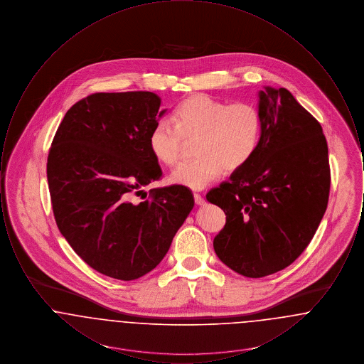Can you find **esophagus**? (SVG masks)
<instances>
[{
  "label": "esophagus",
  "mask_w": 364,
  "mask_h": 364,
  "mask_svg": "<svg viewBox=\"0 0 364 364\" xmlns=\"http://www.w3.org/2000/svg\"><path fill=\"white\" fill-rule=\"evenodd\" d=\"M193 200H195V203L199 205V206L205 203V198H203L202 195H199V193H193Z\"/></svg>",
  "instance_id": "1"
}]
</instances>
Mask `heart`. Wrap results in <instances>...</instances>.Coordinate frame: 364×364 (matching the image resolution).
Masks as SVG:
<instances>
[{"label": "heart", "instance_id": "obj_1", "mask_svg": "<svg viewBox=\"0 0 364 364\" xmlns=\"http://www.w3.org/2000/svg\"><path fill=\"white\" fill-rule=\"evenodd\" d=\"M173 122H156L149 147L161 164L174 166L184 154L186 140L198 139L193 149L198 158L181 164L171 177L174 184L191 190H203L225 171L244 168L255 156L263 129L255 105H229L208 94L186 98L176 107Z\"/></svg>", "mask_w": 364, "mask_h": 364}]
</instances>
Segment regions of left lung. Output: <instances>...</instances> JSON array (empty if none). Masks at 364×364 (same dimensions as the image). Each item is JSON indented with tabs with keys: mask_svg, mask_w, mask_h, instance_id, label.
Returning <instances> with one entry per match:
<instances>
[{
	"mask_svg": "<svg viewBox=\"0 0 364 364\" xmlns=\"http://www.w3.org/2000/svg\"><path fill=\"white\" fill-rule=\"evenodd\" d=\"M263 129L251 161L208 191L225 226L214 251L244 277L288 267L307 248L328 208V141L319 122L287 88L259 92Z\"/></svg>",
	"mask_w": 364,
	"mask_h": 364,
	"instance_id": "obj_1",
	"label": "left lung"
}]
</instances>
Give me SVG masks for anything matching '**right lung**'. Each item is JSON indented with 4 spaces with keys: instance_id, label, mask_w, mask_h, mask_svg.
Masks as SVG:
<instances>
[{
    "instance_id": "right-lung-1",
    "label": "right lung",
    "mask_w": 364,
    "mask_h": 364,
    "mask_svg": "<svg viewBox=\"0 0 364 364\" xmlns=\"http://www.w3.org/2000/svg\"><path fill=\"white\" fill-rule=\"evenodd\" d=\"M165 112L150 91L95 92L70 107L53 138L46 172L55 224L107 277L151 272L193 208L192 192L178 184L134 200L162 177L149 135Z\"/></svg>"
}]
</instances>
